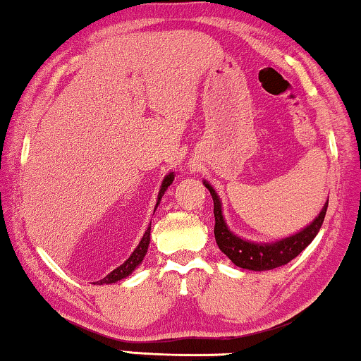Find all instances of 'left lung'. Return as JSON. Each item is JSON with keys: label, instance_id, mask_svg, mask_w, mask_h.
I'll list each match as a JSON object with an SVG mask.
<instances>
[{"label": "left lung", "instance_id": "left-lung-1", "mask_svg": "<svg viewBox=\"0 0 361 361\" xmlns=\"http://www.w3.org/2000/svg\"><path fill=\"white\" fill-rule=\"evenodd\" d=\"M204 185L210 190L214 199V215H215V240L219 248L231 259V263L238 268L250 271H269L279 266L288 264L294 259L300 251L307 248L315 236H317L320 226L324 224L325 212H327L329 200L320 210V214L310 221V224L298 233L286 236L283 240L271 241V243H258V241L243 240L241 236L235 235L226 225L224 212H221L220 197L216 195L214 187L204 180Z\"/></svg>", "mask_w": 361, "mask_h": 361}]
</instances>
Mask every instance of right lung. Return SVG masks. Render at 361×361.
I'll return each instance as SVG.
<instances>
[{"label":"right lung","mask_w":361,"mask_h":361,"mask_svg":"<svg viewBox=\"0 0 361 361\" xmlns=\"http://www.w3.org/2000/svg\"><path fill=\"white\" fill-rule=\"evenodd\" d=\"M172 180H174V174H172V172H169V174H167V176L164 177V179H162L159 194H157L156 209H157V205L161 204L162 195H164V192L167 190V187H169V185L172 184ZM156 209H154V212H156ZM149 241H151V226H147L146 233L142 235L140 245L136 246V250L133 251L130 258H128L123 264L118 266L116 269H113L110 274L105 276V278L100 279V281H97L95 284H113V283H116V281H121V279L128 278V276H130V274L133 273V271H135V269L137 268V266H140V264L142 263V259H145V256H146V253H147V246H149Z\"/></svg>","instance_id":"obj_1"}]
</instances>
